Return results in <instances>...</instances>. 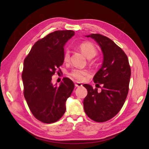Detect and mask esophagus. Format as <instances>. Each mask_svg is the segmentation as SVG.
<instances>
[{
    "mask_svg": "<svg viewBox=\"0 0 149 149\" xmlns=\"http://www.w3.org/2000/svg\"><path fill=\"white\" fill-rule=\"evenodd\" d=\"M82 86H83V84L81 83H79V82H76L75 83V86L76 87H81Z\"/></svg>",
    "mask_w": 149,
    "mask_h": 149,
    "instance_id": "34e87169",
    "label": "esophagus"
}]
</instances>
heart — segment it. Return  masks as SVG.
<instances>
[{
    "label": "heart",
    "mask_w": 149,
    "mask_h": 149,
    "mask_svg": "<svg viewBox=\"0 0 149 149\" xmlns=\"http://www.w3.org/2000/svg\"><path fill=\"white\" fill-rule=\"evenodd\" d=\"M78 48L84 55L88 58H93L97 53V49L94 45L89 42H84L79 44ZM70 60V52L68 49H65L63 54V60L65 63H68ZM89 74L86 70L74 68L70 73V76L78 81H83L85 79L86 76Z\"/></svg>",
    "instance_id": "1"
}]
</instances>
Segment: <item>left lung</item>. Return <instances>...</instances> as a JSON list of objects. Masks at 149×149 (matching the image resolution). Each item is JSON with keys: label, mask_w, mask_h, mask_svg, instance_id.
Here are the masks:
<instances>
[{"label": "left lung", "mask_w": 149, "mask_h": 149, "mask_svg": "<svg viewBox=\"0 0 149 149\" xmlns=\"http://www.w3.org/2000/svg\"><path fill=\"white\" fill-rule=\"evenodd\" d=\"M94 39L100 46L104 56L101 69L93 78L97 88L84 84L88 94L84 99L86 114L97 123L112 119L123 107L129 92L131 70L125 52L110 38L100 33L86 36Z\"/></svg>", "instance_id": "8db88e82"}]
</instances>
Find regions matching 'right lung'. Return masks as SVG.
Segmentation results:
<instances>
[{
	"instance_id": "obj_1",
	"label": "right lung",
	"mask_w": 149,
	"mask_h": 149,
	"mask_svg": "<svg viewBox=\"0 0 149 149\" xmlns=\"http://www.w3.org/2000/svg\"><path fill=\"white\" fill-rule=\"evenodd\" d=\"M74 35L73 30H56L38 40L24 61L22 78L24 94L35 118L43 123H55L63 116L65 102L74 84L64 78L59 86H54L52 77L61 73L65 43Z\"/></svg>"
}]
</instances>
